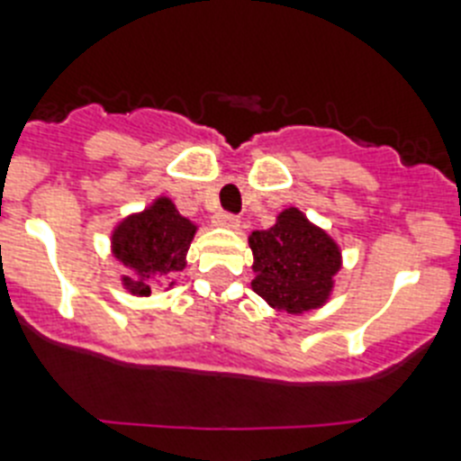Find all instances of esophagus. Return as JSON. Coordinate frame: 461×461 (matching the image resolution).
Listing matches in <instances>:
<instances>
[{"label": "esophagus", "instance_id": "34e87169", "mask_svg": "<svg viewBox=\"0 0 461 461\" xmlns=\"http://www.w3.org/2000/svg\"><path fill=\"white\" fill-rule=\"evenodd\" d=\"M213 225L227 227V230H236V227H239V215L220 211V213L213 215Z\"/></svg>", "mask_w": 461, "mask_h": 461}]
</instances>
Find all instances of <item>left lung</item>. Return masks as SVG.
<instances>
[{"label": "left lung", "instance_id": "obj_1", "mask_svg": "<svg viewBox=\"0 0 461 461\" xmlns=\"http://www.w3.org/2000/svg\"><path fill=\"white\" fill-rule=\"evenodd\" d=\"M248 243L255 258L253 290L269 306L303 313L330 299L341 250L299 208H285L274 227L253 231Z\"/></svg>", "mask_w": 461, "mask_h": 461}]
</instances>
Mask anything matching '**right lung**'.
Returning <instances> with one entry per match:
<instances>
[{
    "label": "right lung",
    "instance_id": "add662e5",
    "mask_svg": "<svg viewBox=\"0 0 461 461\" xmlns=\"http://www.w3.org/2000/svg\"><path fill=\"white\" fill-rule=\"evenodd\" d=\"M197 227L176 211L167 197L125 218L113 230V255L131 271L122 285L136 297H148L150 285L167 274L185 269V255Z\"/></svg>",
    "mask_w": 461,
    "mask_h": 461
}]
</instances>
